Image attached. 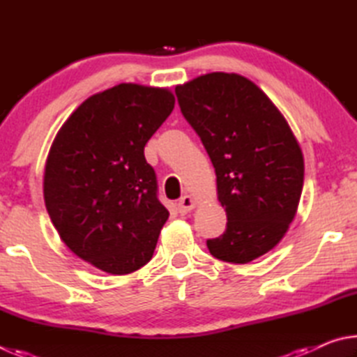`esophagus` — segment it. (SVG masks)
<instances>
[{
  "mask_svg": "<svg viewBox=\"0 0 357 357\" xmlns=\"http://www.w3.org/2000/svg\"><path fill=\"white\" fill-rule=\"evenodd\" d=\"M176 206H178L179 214L184 215V214H187V213H190V211H192L193 208H195V202H193L192 197L184 195V197L181 198V200L178 202Z\"/></svg>",
  "mask_w": 357,
  "mask_h": 357,
  "instance_id": "1",
  "label": "esophagus"
}]
</instances>
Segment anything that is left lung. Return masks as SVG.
I'll return each mask as SVG.
<instances>
[{
    "mask_svg": "<svg viewBox=\"0 0 357 357\" xmlns=\"http://www.w3.org/2000/svg\"><path fill=\"white\" fill-rule=\"evenodd\" d=\"M178 102L215 168L227 229L211 255L250 263L280 243L304 185V155L287 119L255 83L211 72L178 84Z\"/></svg>",
    "mask_w": 357,
    "mask_h": 357,
    "instance_id": "8db88e82",
    "label": "left lung"
}]
</instances>
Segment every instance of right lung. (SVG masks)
Masks as SVG:
<instances>
[{
  "instance_id": "1",
  "label": "right lung",
  "mask_w": 357,
  "mask_h": 357,
  "mask_svg": "<svg viewBox=\"0 0 357 357\" xmlns=\"http://www.w3.org/2000/svg\"><path fill=\"white\" fill-rule=\"evenodd\" d=\"M174 108L168 88L121 83L88 98L58 130L44 200L59 238L113 275L146 264L168 211L144 146Z\"/></svg>"
}]
</instances>
